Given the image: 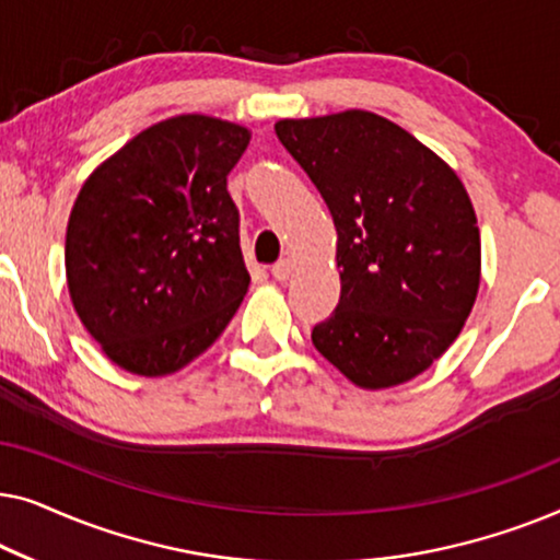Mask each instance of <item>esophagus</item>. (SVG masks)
<instances>
[{
	"instance_id": "1",
	"label": "esophagus",
	"mask_w": 560,
	"mask_h": 560,
	"mask_svg": "<svg viewBox=\"0 0 560 560\" xmlns=\"http://www.w3.org/2000/svg\"><path fill=\"white\" fill-rule=\"evenodd\" d=\"M270 272H272L275 280L285 282L290 278V272H293V262H290V259H280V262L272 265Z\"/></svg>"
}]
</instances>
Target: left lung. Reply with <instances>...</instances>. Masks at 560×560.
<instances>
[{
  "mask_svg": "<svg viewBox=\"0 0 560 560\" xmlns=\"http://www.w3.org/2000/svg\"><path fill=\"white\" fill-rule=\"evenodd\" d=\"M275 135L339 234L341 298L313 326V347L366 389L425 372L454 343L479 290V229L462 180L372 112L282 119Z\"/></svg>",
  "mask_w": 560,
  "mask_h": 560,
  "instance_id": "8db88e82",
  "label": "left lung"
}]
</instances>
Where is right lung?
Masks as SVG:
<instances>
[{
	"label": "right lung",
	"mask_w": 560,
	"mask_h": 560,
	"mask_svg": "<svg viewBox=\"0 0 560 560\" xmlns=\"http://www.w3.org/2000/svg\"><path fill=\"white\" fill-rule=\"evenodd\" d=\"M249 132L183 114L152 125L98 165L66 232L73 308L121 370L158 377L211 347L249 272L226 175Z\"/></svg>",
	"instance_id": "1"
}]
</instances>
